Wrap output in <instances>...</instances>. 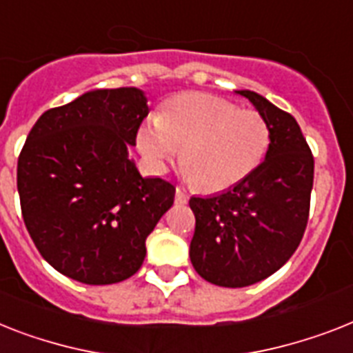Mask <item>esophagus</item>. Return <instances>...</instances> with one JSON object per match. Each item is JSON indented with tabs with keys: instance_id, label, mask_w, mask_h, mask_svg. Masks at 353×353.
I'll return each mask as SVG.
<instances>
[{
	"instance_id": "34e87169",
	"label": "esophagus",
	"mask_w": 353,
	"mask_h": 353,
	"mask_svg": "<svg viewBox=\"0 0 353 353\" xmlns=\"http://www.w3.org/2000/svg\"><path fill=\"white\" fill-rule=\"evenodd\" d=\"M174 202L179 203V205H183V203L188 202V194L183 193L180 188H176V191H174Z\"/></svg>"
}]
</instances>
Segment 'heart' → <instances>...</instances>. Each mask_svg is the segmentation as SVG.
<instances>
[{
    "label": "heart",
    "instance_id": "heart-1",
    "mask_svg": "<svg viewBox=\"0 0 353 353\" xmlns=\"http://www.w3.org/2000/svg\"><path fill=\"white\" fill-rule=\"evenodd\" d=\"M137 148L155 173L179 155L183 174L203 191H223L254 173L270 148V128L256 110L209 93H180L137 131Z\"/></svg>",
    "mask_w": 353,
    "mask_h": 353
}]
</instances>
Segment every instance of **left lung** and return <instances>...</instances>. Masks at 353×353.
I'll return each mask as SVG.
<instances>
[{
  "label": "left lung",
  "instance_id": "8db88e82",
  "mask_svg": "<svg viewBox=\"0 0 353 353\" xmlns=\"http://www.w3.org/2000/svg\"><path fill=\"white\" fill-rule=\"evenodd\" d=\"M270 128V148L243 182L191 196L196 218L189 258L205 281L240 288L269 278L298 249L308 222L314 157L290 113L250 90H236Z\"/></svg>",
  "mask_w": 353,
  "mask_h": 353
}]
</instances>
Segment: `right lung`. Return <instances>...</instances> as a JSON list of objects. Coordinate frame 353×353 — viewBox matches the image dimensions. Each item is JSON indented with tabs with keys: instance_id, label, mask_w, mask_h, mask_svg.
I'll use <instances>...</instances> for the list:
<instances>
[{
	"instance_id": "obj_1",
	"label": "right lung",
	"mask_w": 353,
	"mask_h": 353,
	"mask_svg": "<svg viewBox=\"0 0 353 353\" xmlns=\"http://www.w3.org/2000/svg\"><path fill=\"white\" fill-rule=\"evenodd\" d=\"M150 108L139 88L83 93L37 119L17 160L21 212L37 250L61 274L112 285L141 269L145 238L174 188L142 176L130 157Z\"/></svg>"
}]
</instances>
